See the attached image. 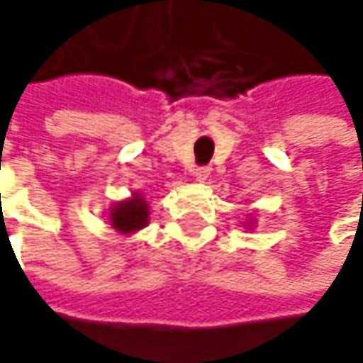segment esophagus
I'll list each match as a JSON object with an SVG mask.
<instances>
[{
    "label": "esophagus",
    "mask_w": 363,
    "mask_h": 363,
    "mask_svg": "<svg viewBox=\"0 0 363 363\" xmlns=\"http://www.w3.org/2000/svg\"><path fill=\"white\" fill-rule=\"evenodd\" d=\"M212 172V167H208V165H202V167H196L194 169V177L198 179V182H206L208 179V175Z\"/></svg>",
    "instance_id": "1"
}]
</instances>
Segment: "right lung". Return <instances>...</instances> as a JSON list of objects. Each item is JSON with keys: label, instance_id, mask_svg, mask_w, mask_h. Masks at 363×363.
<instances>
[{"label": "right lung", "instance_id": "obj_1", "mask_svg": "<svg viewBox=\"0 0 363 363\" xmlns=\"http://www.w3.org/2000/svg\"><path fill=\"white\" fill-rule=\"evenodd\" d=\"M149 222V208L143 198L135 196L133 200L117 203L111 212V224L123 234L141 230Z\"/></svg>", "mask_w": 363, "mask_h": 363}]
</instances>
